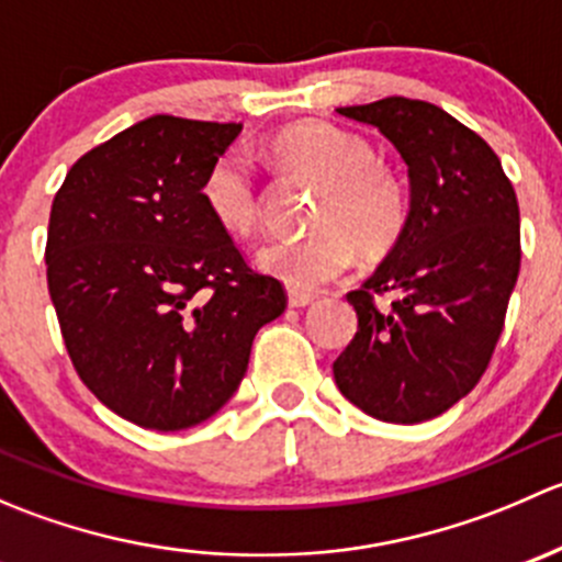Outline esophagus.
<instances>
[{
	"mask_svg": "<svg viewBox=\"0 0 562 562\" xmlns=\"http://www.w3.org/2000/svg\"><path fill=\"white\" fill-rule=\"evenodd\" d=\"M315 302L313 293H302V291H291L288 293V304H291L293 310H302V307H310V304Z\"/></svg>",
	"mask_w": 562,
	"mask_h": 562,
	"instance_id": "obj_1",
	"label": "esophagus"
}]
</instances>
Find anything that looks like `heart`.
I'll list each match as a JSON object with an SVG mask.
<instances>
[{
	"label": "heart",
	"mask_w": 562,
	"mask_h": 562,
	"mask_svg": "<svg viewBox=\"0 0 562 562\" xmlns=\"http://www.w3.org/2000/svg\"><path fill=\"white\" fill-rule=\"evenodd\" d=\"M277 162L323 181L310 236L269 239L255 255L263 274L293 291H317L337 280L356 258V247L378 255L400 239L407 220L405 184L378 160L370 140L328 122H299L271 138ZM201 198L214 223L247 236L260 220V190L249 160L225 151L209 166Z\"/></svg>",
	"instance_id": "heart-1"
}]
</instances>
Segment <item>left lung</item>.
Instances as JSON below:
<instances>
[{
	"mask_svg": "<svg viewBox=\"0 0 562 562\" xmlns=\"http://www.w3.org/2000/svg\"><path fill=\"white\" fill-rule=\"evenodd\" d=\"M394 144L411 212L375 274L348 293L359 331L334 361L345 400L389 424L440 416L490 367L519 277V203L481 135L443 108L386 98L337 108ZM389 295L378 308L374 299Z\"/></svg>",
	"mask_w": 562,
	"mask_h": 562,
	"instance_id": "obj_1",
	"label": "left lung"
}]
</instances>
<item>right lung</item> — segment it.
Returning a JSON list of instances; mask_svg holds the SVG:
<instances>
[{
	"instance_id": "1",
	"label": "right lung",
	"mask_w": 562,
	"mask_h": 562,
	"mask_svg": "<svg viewBox=\"0 0 562 562\" xmlns=\"http://www.w3.org/2000/svg\"><path fill=\"white\" fill-rule=\"evenodd\" d=\"M241 124L157 113L70 168L48 220V293L78 378L116 416L195 427L234 396L280 280L249 269L201 198Z\"/></svg>"
}]
</instances>
